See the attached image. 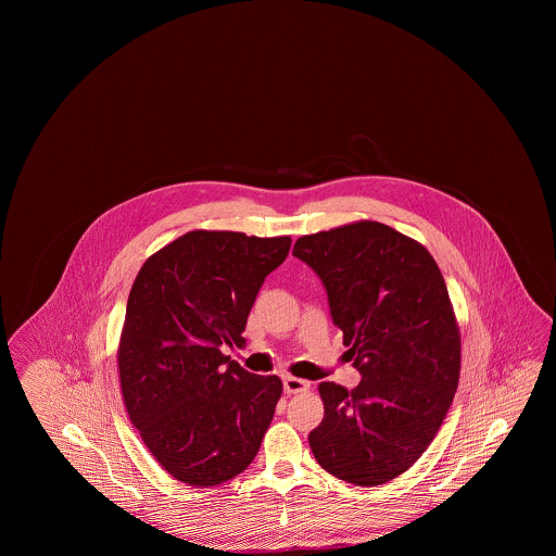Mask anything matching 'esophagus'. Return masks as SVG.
I'll list each match as a JSON object with an SVG mask.
<instances>
[{
    "label": "esophagus",
    "instance_id": "34e87169",
    "mask_svg": "<svg viewBox=\"0 0 556 556\" xmlns=\"http://www.w3.org/2000/svg\"><path fill=\"white\" fill-rule=\"evenodd\" d=\"M283 388L288 394H302V392H308L311 390V383L300 379V377H283Z\"/></svg>",
    "mask_w": 556,
    "mask_h": 556
}]
</instances>
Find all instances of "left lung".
I'll list each match as a JSON object with an SVG mask.
<instances>
[{
    "label": "left lung",
    "instance_id": "left-lung-1",
    "mask_svg": "<svg viewBox=\"0 0 556 556\" xmlns=\"http://www.w3.org/2000/svg\"><path fill=\"white\" fill-rule=\"evenodd\" d=\"M344 331L354 390L323 381L325 417L308 442L318 465L354 485H381L410 469L435 438L460 375V331L446 281L427 248L358 220L293 245Z\"/></svg>",
    "mask_w": 556,
    "mask_h": 556
}]
</instances>
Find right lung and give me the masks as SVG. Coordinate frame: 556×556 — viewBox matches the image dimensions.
<instances>
[{
    "instance_id": "1",
    "label": "right lung",
    "mask_w": 556,
    "mask_h": 556,
    "mask_svg": "<svg viewBox=\"0 0 556 556\" xmlns=\"http://www.w3.org/2000/svg\"><path fill=\"white\" fill-rule=\"evenodd\" d=\"M291 239L189 231L152 254L132 283L118 344L123 400L166 473L208 488L254 460L283 392L277 375L241 369V345L265 277Z\"/></svg>"
}]
</instances>
